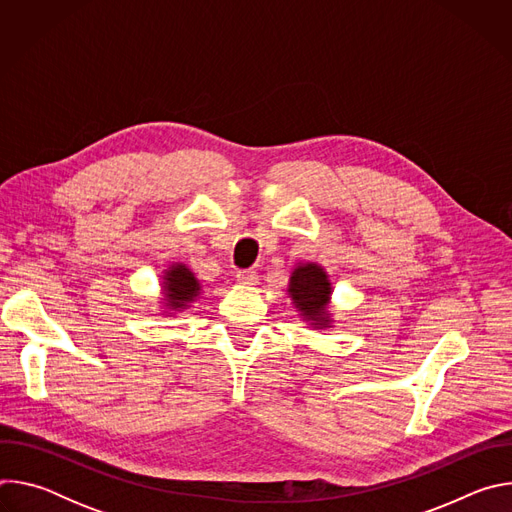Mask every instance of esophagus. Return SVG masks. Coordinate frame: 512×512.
Wrapping results in <instances>:
<instances>
[{
  "mask_svg": "<svg viewBox=\"0 0 512 512\" xmlns=\"http://www.w3.org/2000/svg\"><path fill=\"white\" fill-rule=\"evenodd\" d=\"M237 281L243 283V285L253 287V285L259 283V275H257L255 271H251V269H241V271L237 273Z\"/></svg>",
  "mask_w": 512,
  "mask_h": 512,
  "instance_id": "esophagus-1",
  "label": "esophagus"
}]
</instances>
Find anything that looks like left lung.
Instances as JSON below:
<instances>
[{
    "label": "left lung",
    "instance_id": "1",
    "mask_svg": "<svg viewBox=\"0 0 512 512\" xmlns=\"http://www.w3.org/2000/svg\"><path fill=\"white\" fill-rule=\"evenodd\" d=\"M287 296L296 312L316 330L332 328L334 318L330 314L332 283L326 269L318 263H298L289 275Z\"/></svg>",
    "mask_w": 512,
    "mask_h": 512
}]
</instances>
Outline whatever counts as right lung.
<instances>
[{
    "label": "right lung",
    "mask_w": 512,
    "mask_h": 512,
    "mask_svg": "<svg viewBox=\"0 0 512 512\" xmlns=\"http://www.w3.org/2000/svg\"><path fill=\"white\" fill-rule=\"evenodd\" d=\"M202 285L184 263H172L162 275L164 314H178L190 308L200 296Z\"/></svg>",
    "instance_id": "1"
}]
</instances>
